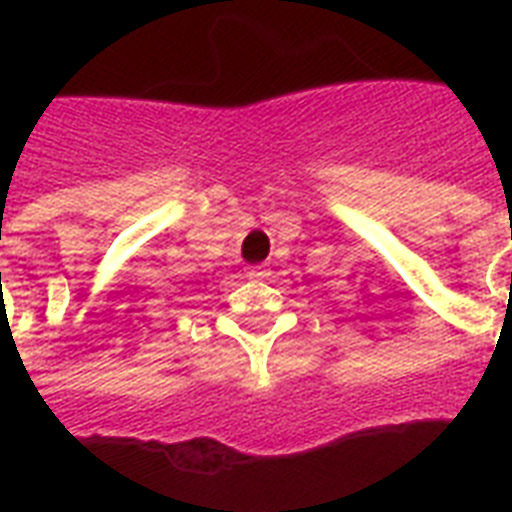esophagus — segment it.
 Instances as JSON below:
<instances>
[{"label": "esophagus", "instance_id": "1", "mask_svg": "<svg viewBox=\"0 0 512 512\" xmlns=\"http://www.w3.org/2000/svg\"><path fill=\"white\" fill-rule=\"evenodd\" d=\"M249 276H252V279H263V276H265V273H268V271H265V268H263V265H252V268H249Z\"/></svg>", "mask_w": 512, "mask_h": 512}]
</instances>
